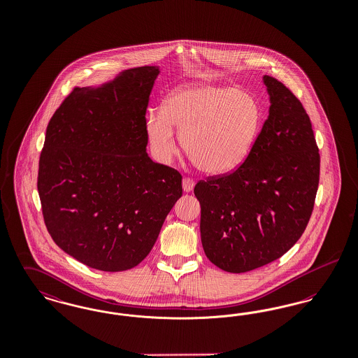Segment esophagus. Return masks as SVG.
Instances as JSON below:
<instances>
[{
  "label": "esophagus",
  "instance_id": "1",
  "mask_svg": "<svg viewBox=\"0 0 358 358\" xmlns=\"http://www.w3.org/2000/svg\"><path fill=\"white\" fill-rule=\"evenodd\" d=\"M193 187H194V181L190 177H184V180H182L184 190L185 192H190V190H193Z\"/></svg>",
  "mask_w": 358,
  "mask_h": 358
}]
</instances>
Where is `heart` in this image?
<instances>
[{"mask_svg":"<svg viewBox=\"0 0 358 358\" xmlns=\"http://www.w3.org/2000/svg\"><path fill=\"white\" fill-rule=\"evenodd\" d=\"M260 120V107L247 91L187 85L173 91L162 103V111L146 118V134L154 155L166 162L177 150L176 127L182 152L199 171L225 174L248 157Z\"/></svg>","mask_w":358,"mask_h":358,"instance_id":"1","label":"heart"}]
</instances>
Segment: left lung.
<instances>
[{
  "instance_id": "1",
  "label": "left lung",
  "mask_w": 358,
  "mask_h": 358,
  "mask_svg": "<svg viewBox=\"0 0 358 358\" xmlns=\"http://www.w3.org/2000/svg\"><path fill=\"white\" fill-rule=\"evenodd\" d=\"M270 114L238 169L194 187L206 257L228 273H247L285 255L311 217L320 153L301 101L264 76Z\"/></svg>"
}]
</instances>
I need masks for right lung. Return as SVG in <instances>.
<instances>
[{
	"instance_id": "add662e5",
	"label": "right lung",
	"mask_w": 358,
	"mask_h": 358,
	"mask_svg": "<svg viewBox=\"0 0 358 358\" xmlns=\"http://www.w3.org/2000/svg\"><path fill=\"white\" fill-rule=\"evenodd\" d=\"M159 71L122 72L99 88L75 87L55 111L37 189L53 241L85 266L118 273L153 248L182 176L146 152V111Z\"/></svg>"
}]
</instances>
